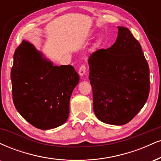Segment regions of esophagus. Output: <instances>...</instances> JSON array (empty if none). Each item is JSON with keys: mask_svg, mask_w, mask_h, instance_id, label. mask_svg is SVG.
<instances>
[{"mask_svg": "<svg viewBox=\"0 0 161 161\" xmlns=\"http://www.w3.org/2000/svg\"><path fill=\"white\" fill-rule=\"evenodd\" d=\"M86 72V66L85 64H82L80 66L79 69V74L80 75H83Z\"/></svg>", "mask_w": 161, "mask_h": 161, "instance_id": "34e87169", "label": "esophagus"}]
</instances>
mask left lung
<instances>
[{"mask_svg":"<svg viewBox=\"0 0 161 161\" xmlns=\"http://www.w3.org/2000/svg\"><path fill=\"white\" fill-rule=\"evenodd\" d=\"M111 47L93 52L88 58L93 107L106 124L123 125L144 106L150 91L149 67L142 46L125 27H118Z\"/></svg>","mask_w":161,"mask_h":161,"instance_id":"8db88e82","label":"left lung"}]
</instances>
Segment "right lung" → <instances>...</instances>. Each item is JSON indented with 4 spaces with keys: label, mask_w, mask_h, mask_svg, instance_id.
<instances>
[{
    "label": "right lung",
    "mask_w": 161,
    "mask_h": 161,
    "mask_svg": "<svg viewBox=\"0 0 161 161\" xmlns=\"http://www.w3.org/2000/svg\"><path fill=\"white\" fill-rule=\"evenodd\" d=\"M13 100L28 122L41 130L63 125L79 76L71 65L53 66L28 42L15 49L11 69Z\"/></svg>",
    "instance_id": "obj_1"
}]
</instances>
